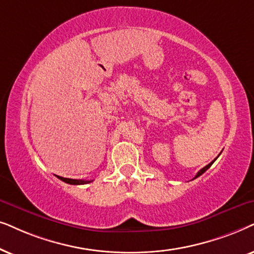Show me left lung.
<instances>
[{
  "instance_id": "left-lung-1",
  "label": "left lung",
  "mask_w": 254,
  "mask_h": 254,
  "mask_svg": "<svg viewBox=\"0 0 254 254\" xmlns=\"http://www.w3.org/2000/svg\"><path fill=\"white\" fill-rule=\"evenodd\" d=\"M216 159H217V158H216ZM216 159H215V160H216ZM215 160H212V161L210 162V164H208V165H207V166H205V167H203V168H202V170H201L200 172H198V173H197V174H196V175H195V178H194V179H196V178H198V177H200V175H202V174H203V173H204V172H205V171H207V170H208V168H209V167H210L212 164H214V161H215Z\"/></svg>"
}]
</instances>
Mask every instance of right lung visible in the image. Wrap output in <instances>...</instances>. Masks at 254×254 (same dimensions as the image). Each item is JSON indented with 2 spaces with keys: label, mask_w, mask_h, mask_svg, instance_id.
I'll return each instance as SVG.
<instances>
[{
  "label": "right lung",
  "mask_w": 254,
  "mask_h": 254,
  "mask_svg": "<svg viewBox=\"0 0 254 254\" xmlns=\"http://www.w3.org/2000/svg\"><path fill=\"white\" fill-rule=\"evenodd\" d=\"M60 180L66 182V184L69 185H84V184H89L93 180H75V179H67V178H63V177H58Z\"/></svg>",
  "instance_id": "1"
}]
</instances>
